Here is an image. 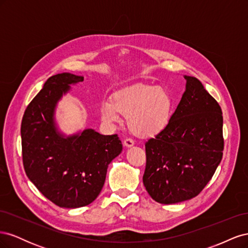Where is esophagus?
Returning a JSON list of instances; mask_svg holds the SVG:
<instances>
[{
  "instance_id": "obj_1",
  "label": "esophagus",
  "mask_w": 248,
  "mask_h": 248,
  "mask_svg": "<svg viewBox=\"0 0 248 248\" xmlns=\"http://www.w3.org/2000/svg\"><path fill=\"white\" fill-rule=\"evenodd\" d=\"M133 145H134V141H133L132 140H130V139H126V140H124V141H123V146L126 147V148H130V147H132Z\"/></svg>"
}]
</instances>
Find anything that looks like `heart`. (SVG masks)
Returning <instances> with one entry per match:
<instances>
[{"label": "heart", "mask_w": 248, "mask_h": 248, "mask_svg": "<svg viewBox=\"0 0 248 248\" xmlns=\"http://www.w3.org/2000/svg\"><path fill=\"white\" fill-rule=\"evenodd\" d=\"M172 99L162 88L137 85L117 93L114 98L101 102L100 115L104 122L115 125L127 117L130 131L140 138H152L168 126Z\"/></svg>", "instance_id": "b5f03b06"}]
</instances>
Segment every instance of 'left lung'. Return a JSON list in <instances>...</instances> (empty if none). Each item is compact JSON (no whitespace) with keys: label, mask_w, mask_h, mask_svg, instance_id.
I'll return each instance as SVG.
<instances>
[{"label":"left lung","mask_w":248,"mask_h":248,"mask_svg":"<svg viewBox=\"0 0 248 248\" xmlns=\"http://www.w3.org/2000/svg\"><path fill=\"white\" fill-rule=\"evenodd\" d=\"M185 92L168 126L146 142L142 182L154 201L176 204L204 189L223 151L222 112L202 82L184 76Z\"/></svg>","instance_id":"8db88e82"}]
</instances>
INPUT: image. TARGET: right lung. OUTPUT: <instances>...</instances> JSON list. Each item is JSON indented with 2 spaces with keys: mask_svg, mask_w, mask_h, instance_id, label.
<instances>
[{
  "mask_svg": "<svg viewBox=\"0 0 248 248\" xmlns=\"http://www.w3.org/2000/svg\"><path fill=\"white\" fill-rule=\"evenodd\" d=\"M84 77L68 72L49 78L22 117V161L28 178L44 197L62 208L87 206L98 197L108 164L122 152L117 134L88 128L71 136L59 130L55 112L70 86Z\"/></svg>",
  "mask_w": 248,
  "mask_h": 248,
  "instance_id": "obj_1",
  "label": "right lung"
}]
</instances>
